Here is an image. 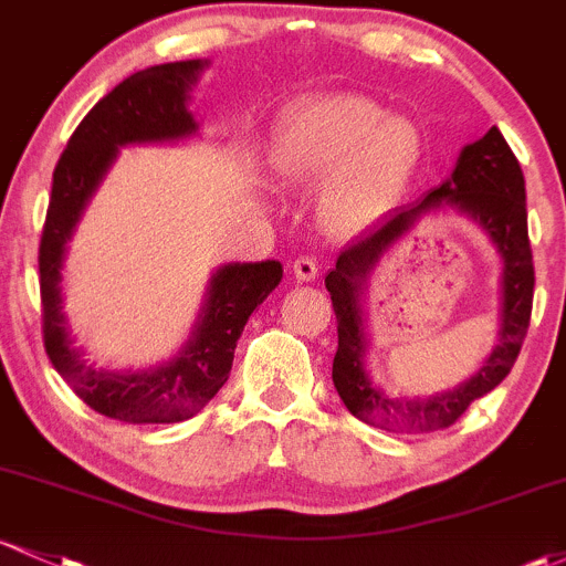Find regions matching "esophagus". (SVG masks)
Wrapping results in <instances>:
<instances>
[{
    "mask_svg": "<svg viewBox=\"0 0 566 566\" xmlns=\"http://www.w3.org/2000/svg\"><path fill=\"white\" fill-rule=\"evenodd\" d=\"M293 273L297 282H314V279L319 276V265H316L314 258L303 254V258H297L293 263Z\"/></svg>",
    "mask_w": 566,
    "mask_h": 566,
    "instance_id": "esophagus-1",
    "label": "esophagus"
}]
</instances>
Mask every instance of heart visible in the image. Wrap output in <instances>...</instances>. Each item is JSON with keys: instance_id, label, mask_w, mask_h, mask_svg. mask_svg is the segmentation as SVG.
Segmentation results:
<instances>
[{"instance_id": "heart-1", "label": "heart", "mask_w": 566, "mask_h": 566, "mask_svg": "<svg viewBox=\"0 0 566 566\" xmlns=\"http://www.w3.org/2000/svg\"><path fill=\"white\" fill-rule=\"evenodd\" d=\"M421 136L408 117L387 115L357 93L308 98L284 115L271 160L284 182H325L319 217L335 235L368 228L397 201L419 164Z\"/></svg>"}]
</instances>
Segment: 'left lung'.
<instances>
[{"label": "left lung", "instance_id": "obj_1", "mask_svg": "<svg viewBox=\"0 0 566 566\" xmlns=\"http://www.w3.org/2000/svg\"><path fill=\"white\" fill-rule=\"evenodd\" d=\"M454 208L468 213L490 235L503 260L501 277V331L497 346L475 377L449 394L430 398L387 396L364 370L361 293L369 271L421 216ZM335 319L338 352L333 359V384L340 400L365 424L389 432L446 430L478 397L489 395L511 374L526 331H530L535 265H532L530 231H526V188L518 160L500 128L492 126L473 145L462 147L454 171L440 188L419 201L397 207L368 233L357 235L335 260L325 276Z\"/></svg>", "mask_w": 566, "mask_h": 566}]
</instances>
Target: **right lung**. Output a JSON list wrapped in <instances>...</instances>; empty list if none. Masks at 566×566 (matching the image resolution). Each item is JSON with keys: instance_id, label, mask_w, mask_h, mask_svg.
I'll return each instance as SVG.
<instances>
[{"instance_id": "obj_1", "label": "right lung", "mask_w": 566, "mask_h": 566, "mask_svg": "<svg viewBox=\"0 0 566 566\" xmlns=\"http://www.w3.org/2000/svg\"><path fill=\"white\" fill-rule=\"evenodd\" d=\"M209 61L150 66L115 85L74 128L53 171L51 203L40 239L42 340L53 368L93 411L128 424H171L196 416L228 381L235 340L247 319L282 282V263H228L209 282L207 301L182 352L147 370H104L72 344L61 306L66 241L117 147L177 142L198 132L188 109L190 88Z\"/></svg>"}]
</instances>
